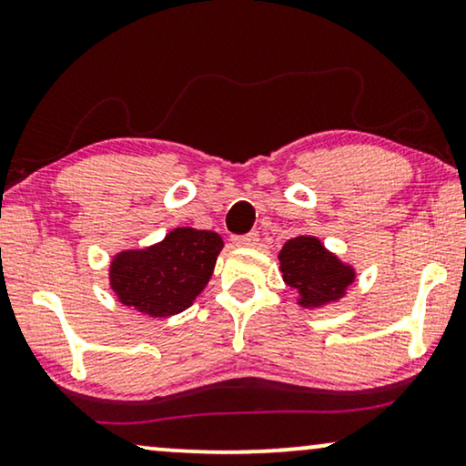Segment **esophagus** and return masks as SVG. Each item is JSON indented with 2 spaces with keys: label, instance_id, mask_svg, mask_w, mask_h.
I'll list each match as a JSON object with an SVG mask.
<instances>
[{
  "label": "esophagus",
  "instance_id": "esophagus-1",
  "mask_svg": "<svg viewBox=\"0 0 466 466\" xmlns=\"http://www.w3.org/2000/svg\"><path fill=\"white\" fill-rule=\"evenodd\" d=\"M233 244L235 246H241V248L257 246L258 244V233L257 231H250V233H246V235H235Z\"/></svg>",
  "mask_w": 466,
  "mask_h": 466
}]
</instances>
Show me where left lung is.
Instances as JSON below:
<instances>
[{
    "instance_id": "1",
    "label": "left lung",
    "mask_w": 466,
    "mask_h": 466,
    "mask_svg": "<svg viewBox=\"0 0 466 466\" xmlns=\"http://www.w3.org/2000/svg\"><path fill=\"white\" fill-rule=\"evenodd\" d=\"M280 271L285 282L299 293V306L319 308L338 301L355 280L351 265L325 248L312 235H299L282 246Z\"/></svg>"
}]
</instances>
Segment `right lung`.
<instances>
[{
  "mask_svg": "<svg viewBox=\"0 0 466 466\" xmlns=\"http://www.w3.org/2000/svg\"><path fill=\"white\" fill-rule=\"evenodd\" d=\"M222 238L214 231L173 228L145 250L119 252L111 261V289L126 306L149 317L186 310L214 274Z\"/></svg>",
  "mask_w": 466,
  "mask_h": 466,
  "instance_id": "1",
  "label": "right lung"
}]
</instances>
